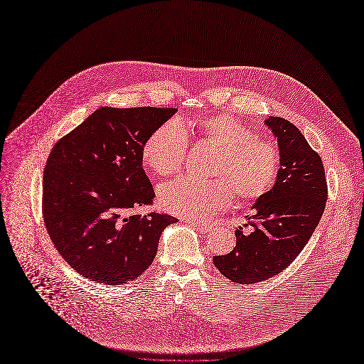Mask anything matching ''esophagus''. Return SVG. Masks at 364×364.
Instances as JSON below:
<instances>
[{"instance_id":"1","label":"esophagus","mask_w":364,"mask_h":364,"mask_svg":"<svg viewBox=\"0 0 364 364\" xmlns=\"http://www.w3.org/2000/svg\"><path fill=\"white\" fill-rule=\"evenodd\" d=\"M187 223H188L193 229L198 230V232H200V233H203V235L209 233V232L212 230V225H207V223H198V222H196V220H188Z\"/></svg>"}]
</instances>
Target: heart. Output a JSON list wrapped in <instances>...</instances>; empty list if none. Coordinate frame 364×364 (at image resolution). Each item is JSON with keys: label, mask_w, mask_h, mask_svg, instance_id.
Returning <instances> with one entry per match:
<instances>
[{"label": "heart", "mask_w": 364, "mask_h": 364, "mask_svg": "<svg viewBox=\"0 0 364 364\" xmlns=\"http://www.w3.org/2000/svg\"><path fill=\"white\" fill-rule=\"evenodd\" d=\"M198 136L216 148L207 181L178 178L160 190V203L173 215L200 220L223 210L233 200H257L274 186L279 173V151L237 119L220 114L197 119ZM187 135L177 121L155 129L142 146L144 163L160 176L176 174L187 152Z\"/></svg>", "instance_id": "b5f03b06"}]
</instances>
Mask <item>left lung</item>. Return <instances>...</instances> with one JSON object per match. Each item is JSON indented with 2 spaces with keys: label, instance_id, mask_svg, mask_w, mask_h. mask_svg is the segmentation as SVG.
I'll use <instances>...</instances> for the list:
<instances>
[{
  "label": "left lung",
  "instance_id": "obj_1",
  "mask_svg": "<svg viewBox=\"0 0 364 364\" xmlns=\"http://www.w3.org/2000/svg\"><path fill=\"white\" fill-rule=\"evenodd\" d=\"M279 149V173L272 188L257 198L246 216L252 226L235 230L236 246L215 256V267L236 284L262 282L288 268L313 236L326 209L327 180L320 155L289 121L269 117Z\"/></svg>",
  "mask_w": 364,
  "mask_h": 364
}]
</instances>
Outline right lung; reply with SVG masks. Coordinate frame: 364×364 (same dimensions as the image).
Returning <instances> with one entry per match:
<instances>
[{
    "instance_id": "1",
    "label": "right lung",
    "mask_w": 364,
    "mask_h": 364,
    "mask_svg": "<svg viewBox=\"0 0 364 364\" xmlns=\"http://www.w3.org/2000/svg\"><path fill=\"white\" fill-rule=\"evenodd\" d=\"M176 108L102 107L51 149L43 176V218L65 261L87 279L122 285L148 269L163 230L178 222L151 212L155 193L142 146Z\"/></svg>"
}]
</instances>
